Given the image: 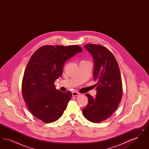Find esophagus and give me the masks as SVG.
<instances>
[{
  "label": "esophagus",
  "instance_id": "obj_1",
  "mask_svg": "<svg viewBox=\"0 0 149 149\" xmlns=\"http://www.w3.org/2000/svg\"><path fill=\"white\" fill-rule=\"evenodd\" d=\"M72 96L75 97V96H78V95H79V93L77 92H73L72 93Z\"/></svg>",
  "mask_w": 149,
  "mask_h": 149
}]
</instances>
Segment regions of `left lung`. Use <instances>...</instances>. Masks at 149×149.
<instances>
[{
	"label": "left lung",
	"instance_id": "8db88e82",
	"mask_svg": "<svg viewBox=\"0 0 149 149\" xmlns=\"http://www.w3.org/2000/svg\"><path fill=\"white\" fill-rule=\"evenodd\" d=\"M84 47L92 56L93 78L97 83L95 97L86 94L88 103L82 112L88 120L99 123L113 113L122 99L120 71L113 55L105 47L88 43Z\"/></svg>",
	"mask_w": 149,
	"mask_h": 149
}]
</instances>
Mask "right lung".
<instances>
[{"label": "right lung", "mask_w": 149, "mask_h": 149, "mask_svg": "<svg viewBox=\"0 0 149 149\" xmlns=\"http://www.w3.org/2000/svg\"><path fill=\"white\" fill-rule=\"evenodd\" d=\"M81 52L82 49L77 45H46L31 57L24 73L22 91L29 111L37 118L51 123L64 113L72 93L57 90L54 82L61 77L65 62Z\"/></svg>", "instance_id": "right-lung-1"}]
</instances>
